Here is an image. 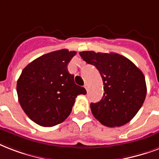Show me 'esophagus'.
Masks as SVG:
<instances>
[{
	"instance_id": "esophagus-1",
	"label": "esophagus",
	"mask_w": 159,
	"mask_h": 159,
	"mask_svg": "<svg viewBox=\"0 0 159 159\" xmlns=\"http://www.w3.org/2000/svg\"><path fill=\"white\" fill-rule=\"evenodd\" d=\"M84 88H85L86 90H88V89H89V85H88V84L86 83L85 84H84Z\"/></svg>"
}]
</instances>
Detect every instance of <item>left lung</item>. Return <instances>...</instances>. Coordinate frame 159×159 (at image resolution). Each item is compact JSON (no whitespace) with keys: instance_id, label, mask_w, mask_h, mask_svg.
<instances>
[{"instance_id":"1","label":"left lung","mask_w":159,"mask_h":159,"mask_svg":"<svg viewBox=\"0 0 159 159\" xmlns=\"http://www.w3.org/2000/svg\"><path fill=\"white\" fill-rule=\"evenodd\" d=\"M80 55L96 67L104 84L101 100L90 104L94 118L107 127L129 123L142 107L147 93L142 71L131 60L116 53L82 51Z\"/></svg>"}]
</instances>
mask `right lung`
Returning a JSON list of instances; mask_svg holds the SVG:
<instances>
[{
    "instance_id": "add662e5",
    "label": "right lung",
    "mask_w": 159,
    "mask_h": 159,
    "mask_svg": "<svg viewBox=\"0 0 159 159\" xmlns=\"http://www.w3.org/2000/svg\"><path fill=\"white\" fill-rule=\"evenodd\" d=\"M76 55L66 49L35 59L22 70L17 80L19 103L35 124L52 127L65 121L75 98L85 94V89L75 84L68 64Z\"/></svg>"
}]
</instances>
